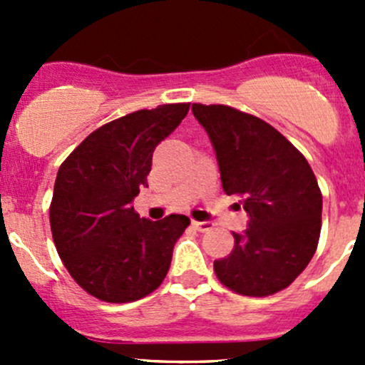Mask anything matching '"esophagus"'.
Returning a JSON list of instances; mask_svg holds the SVG:
<instances>
[{"mask_svg":"<svg viewBox=\"0 0 365 365\" xmlns=\"http://www.w3.org/2000/svg\"><path fill=\"white\" fill-rule=\"evenodd\" d=\"M192 226L196 227L197 231H201V233L213 230V222H210V220H192Z\"/></svg>","mask_w":365,"mask_h":365,"instance_id":"1","label":"esophagus"}]
</instances>
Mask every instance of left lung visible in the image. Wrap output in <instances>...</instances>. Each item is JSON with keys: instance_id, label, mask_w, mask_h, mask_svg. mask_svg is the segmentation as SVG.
Listing matches in <instances>:
<instances>
[{"instance_id": "1", "label": "left lung", "mask_w": 365, "mask_h": 365, "mask_svg": "<svg viewBox=\"0 0 365 365\" xmlns=\"http://www.w3.org/2000/svg\"><path fill=\"white\" fill-rule=\"evenodd\" d=\"M215 150L227 196L244 197L247 230L213 263L226 288L268 297L288 288L314 256L322 192L305 157L272 125L227 106L192 104Z\"/></svg>"}]
</instances>
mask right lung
<instances>
[{"mask_svg": "<svg viewBox=\"0 0 365 365\" xmlns=\"http://www.w3.org/2000/svg\"><path fill=\"white\" fill-rule=\"evenodd\" d=\"M187 113L189 104H165L118 118L91 132L60 165L49 210L53 240L73 281L98 300H139L168 274L190 219H145L132 201L148 187L155 146Z\"/></svg>", "mask_w": 365, "mask_h": 365, "instance_id": "1", "label": "right lung"}]
</instances>
